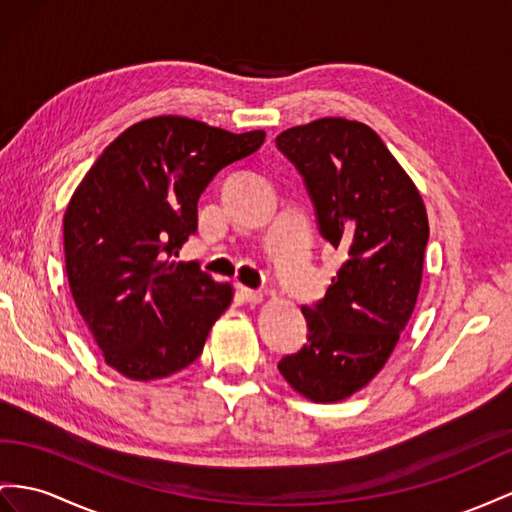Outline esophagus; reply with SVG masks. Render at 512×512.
<instances>
[{"instance_id": "esophagus-1", "label": "esophagus", "mask_w": 512, "mask_h": 512, "mask_svg": "<svg viewBox=\"0 0 512 512\" xmlns=\"http://www.w3.org/2000/svg\"><path fill=\"white\" fill-rule=\"evenodd\" d=\"M238 292L246 300V303H259V300L264 298V294H261L259 290H251V287H244V285H238Z\"/></svg>"}]
</instances>
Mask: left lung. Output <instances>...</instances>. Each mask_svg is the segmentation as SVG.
Instances as JSON below:
<instances>
[{
    "label": "left lung",
    "mask_w": 512,
    "mask_h": 512,
    "mask_svg": "<svg viewBox=\"0 0 512 512\" xmlns=\"http://www.w3.org/2000/svg\"><path fill=\"white\" fill-rule=\"evenodd\" d=\"M303 177L318 231L346 261L303 307L307 344L279 372L313 402L344 400L381 372L415 309L428 218L415 183L368 125L320 119L277 136Z\"/></svg>",
    "instance_id": "1"
}]
</instances>
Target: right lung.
Instances as JSON below:
<instances>
[{"label":"right lung","mask_w":512,"mask_h":512,"mask_svg":"<svg viewBox=\"0 0 512 512\" xmlns=\"http://www.w3.org/2000/svg\"><path fill=\"white\" fill-rule=\"evenodd\" d=\"M264 138L157 116L125 129L90 166L64 214V261L110 368L153 381L201 357L233 290L199 261H177L179 248L196 233L209 181Z\"/></svg>","instance_id":"right-lung-1"}]
</instances>
